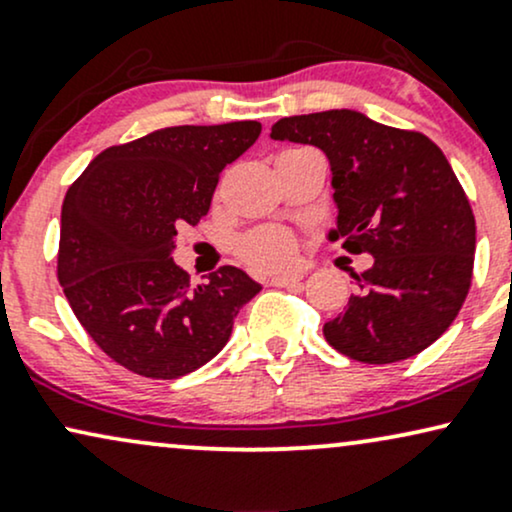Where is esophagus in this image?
Instances as JSON below:
<instances>
[{"label":"esophagus","instance_id":"esophagus-1","mask_svg":"<svg viewBox=\"0 0 512 512\" xmlns=\"http://www.w3.org/2000/svg\"><path fill=\"white\" fill-rule=\"evenodd\" d=\"M301 279H303L301 274H274L272 279H269V284L272 286H296Z\"/></svg>","mask_w":512,"mask_h":512}]
</instances>
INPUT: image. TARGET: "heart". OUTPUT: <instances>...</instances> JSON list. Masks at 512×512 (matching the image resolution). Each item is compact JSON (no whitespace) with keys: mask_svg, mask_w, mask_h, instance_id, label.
<instances>
[{"mask_svg":"<svg viewBox=\"0 0 512 512\" xmlns=\"http://www.w3.org/2000/svg\"><path fill=\"white\" fill-rule=\"evenodd\" d=\"M238 255L250 267L264 269V272L281 269L296 257V238L284 228H257L238 240Z\"/></svg>","mask_w":512,"mask_h":512,"instance_id":"1","label":"heart"}]
</instances>
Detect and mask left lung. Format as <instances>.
Instances as JSON below:
<instances>
[{"mask_svg":"<svg viewBox=\"0 0 512 512\" xmlns=\"http://www.w3.org/2000/svg\"><path fill=\"white\" fill-rule=\"evenodd\" d=\"M272 139L325 151L339 209L330 238L375 257L354 274L344 313L322 327L327 342L375 366L421 354L472 286L477 223L448 158L426 134L356 110L281 117Z\"/></svg>","mask_w":512,"mask_h":512,"instance_id":"left-lung-1","label":"left lung"}]
</instances>
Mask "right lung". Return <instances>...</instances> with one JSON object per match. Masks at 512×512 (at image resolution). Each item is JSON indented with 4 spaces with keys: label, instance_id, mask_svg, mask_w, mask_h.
I'll return each mask as SVG.
<instances>
[{
    "label": "right lung",
    "instance_id": "right-lung-1",
    "mask_svg": "<svg viewBox=\"0 0 512 512\" xmlns=\"http://www.w3.org/2000/svg\"><path fill=\"white\" fill-rule=\"evenodd\" d=\"M260 132L255 120L156 129L101 151L67 190L57 279L88 337L132 373L173 380L204 366L260 293L228 264L192 286L170 257L178 228L207 216L221 170Z\"/></svg>",
    "mask_w": 512,
    "mask_h": 512
}]
</instances>
